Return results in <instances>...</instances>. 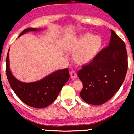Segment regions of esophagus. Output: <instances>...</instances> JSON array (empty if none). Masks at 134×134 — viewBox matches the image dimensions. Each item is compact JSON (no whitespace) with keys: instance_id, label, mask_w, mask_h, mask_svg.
Segmentation results:
<instances>
[{"instance_id":"34e87169","label":"esophagus","mask_w":134,"mask_h":134,"mask_svg":"<svg viewBox=\"0 0 134 134\" xmlns=\"http://www.w3.org/2000/svg\"><path fill=\"white\" fill-rule=\"evenodd\" d=\"M70 77L71 79H76V77H77V74L74 71H71L70 72Z\"/></svg>"}]
</instances>
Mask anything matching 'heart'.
I'll return each instance as SVG.
<instances>
[{
  "instance_id": "heart-1",
  "label": "heart",
  "mask_w": 134,
  "mask_h": 134,
  "mask_svg": "<svg viewBox=\"0 0 134 134\" xmlns=\"http://www.w3.org/2000/svg\"><path fill=\"white\" fill-rule=\"evenodd\" d=\"M102 39L99 36L90 34L81 36L69 47V51L75 52L74 58L79 65H86L92 61L102 46Z\"/></svg>"
}]
</instances>
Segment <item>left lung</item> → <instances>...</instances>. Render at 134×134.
<instances>
[{"mask_svg":"<svg viewBox=\"0 0 134 134\" xmlns=\"http://www.w3.org/2000/svg\"><path fill=\"white\" fill-rule=\"evenodd\" d=\"M108 46L78 71L83 88L79 95L90 105H100L108 101L120 88L127 70L126 45L111 29Z\"/></svg>","mask_w":134,"mask_h":134,"instance_id":"1","label":"left lung"}]
</instances>
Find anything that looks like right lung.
I'll list each match as a JSON object with an SVG mask.
<instances>
[{
    "instance_id": "1",
    "label": "right lung",
    "mask_w": 134,
    "mask_h": 134,
    "mask_svg": "<svg viewBox=\"0 0 134 134\" xmlns=\"http://www.w3.org/2000/svg\"><path fill=\"white\" fill-rule=\"evenodd\" d=\"M42 29L27 28L18 37L29 31H40ZM9 50L6 58V74L14 92L27 105L36 108H46L56 100L63 86L69 79L68 68L59 69L41 80L32 82H23L12 74L10 68Z\"/></svg>"
}]
</instances>
